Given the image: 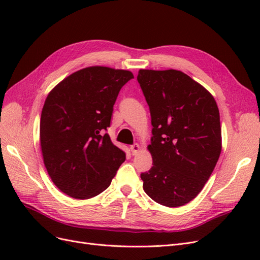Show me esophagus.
<instances>
[{
	"mask_svg": "<svg viewBox=\"0 0 260 260\" xmlns=\"http://www.w3.org/2000/svg\"><path fill=\"white\" fill-rule=\"evenodd\" d=\"M130 149H131V153H132V155H137V154L139 153V151H140V145H139L138 143L133 144V145H131V146H130Z\"/></svg>",
	"mask_w": 260,
	"mask_h": 260,
	"instance_id": "34e87169",
	"label": "esophagus"
}]
</instances>
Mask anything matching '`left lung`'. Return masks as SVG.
Instances as JSON below:
<instances>
[{
  "mask_svg": "<svg viewBox=\"0 0 260 260\" xmlns=\"http://www.w3.org/2000/svg\"><path fill=\"white\" fill-rule=\"evenodd\" d=\"M138 81L153 125V166L141 174L143 188L162 206H183L203 190L221 153L217 103L180 70L140 69Z\"/></svg>",
  "mask_w": 260,
  "mask_h": 260,
  "instance_id": "left-lung-1",
  "label": "left lung"
}]
</instances>
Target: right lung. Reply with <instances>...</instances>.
Instances as JSON below:
<instances>
[{
	"label": "right lung",
	"instance_id": "1",
	"mask_svg": "<svg viewBox=\"0 0 260 260\" xmlns=\"http://www.w3.org/2000/svg\"><path fill=\"white\" fill-rule=\"evenodd\" d=\"M129 70L91 66L69 75L46 98L40 120L44 166L59 190L78 200L99 195L111 184L125 155L104 133L111 124Z\"/></svg>",
	"mask_w": 260,
	"mask_h": 260
}]
</instances>
